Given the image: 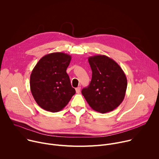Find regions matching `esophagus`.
Segmentation results:
<instances>
[{"mask_svg":"<svg viewBox=\"0 0 159 159\" xmlns=\"http://www.w3.org/2000/svg\"><path fill=\"white\" fill-rule=\"evenodd\" d=\"M75 90H76V93L77 94H79L80 92V87H78L75 89Z\"/></svg>","mask_w":159,"mask_h":159,"instance_id":"1","label":"esophagus"}]
</instances>
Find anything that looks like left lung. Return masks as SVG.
I'll list each match as a JSON object with an SVG mask.
<instances>
[{
    "instance_id": "1",
    "label": "left lung",
    "mask_w": 159,
    "mask_h": 159,
    "mask_svg": "<svg viewBox=\"0 0 159 159\" xmlns=\"http://www.w3.org/2000/svg\"><path fill=\"white\" fill-rule=\"evenodd\" d=\"M93 72L89 85L82 94L93 110L105 113L118 107L123 102L127 79L120 66L112 58L98 55L88 58Z\"/></svg>"
}]
</instances>
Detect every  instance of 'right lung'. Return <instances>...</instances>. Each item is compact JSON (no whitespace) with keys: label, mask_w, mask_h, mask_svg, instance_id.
<instances>
[{"label":"right lung","mask_w":159,"mask_h":159,"mask_svg":"<svg viewBox=\"0 0 159 159\" xmlns=\"http://www.w3.org/2000/svg\"><path fill=\"white\" fill-rule=\"evenodd\" d=\"M71 59L65 53H52L43 57L34 67L30 76L31 92L42 109L58 112L75 94L66 72Z\"/></svg>","instance_id":"right-lung-1"}]
</instances>
